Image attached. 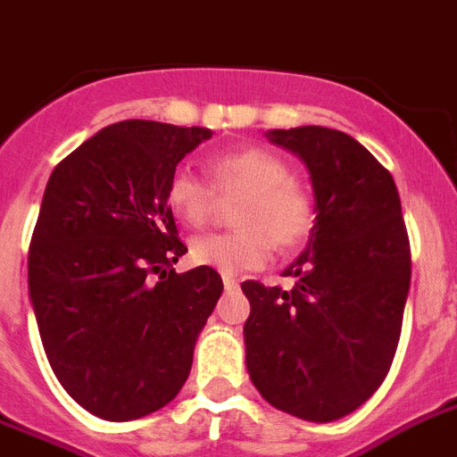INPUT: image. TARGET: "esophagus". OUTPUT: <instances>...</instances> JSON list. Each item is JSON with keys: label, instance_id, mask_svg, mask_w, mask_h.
<instances>
[{"label": "esophagus", "instance_id": "1", "mask_svg": "<svg viewBox=\"0 0 457 457\" xmlns=\"http://www.w3.org/2000/svg\"><path fill=\"white\" fill-rule=\"evenodd\" d=\"M222 287H225V291H237V288H239V281L232 279V277H222Z\"/></svg>", "mask_w": 457, "mask_h": 457}]
</instances>
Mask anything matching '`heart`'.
I'll list each match as a JSON object with an SVG mask.
<instances>
[{
    "mask_svg": "<svg viewBox=\"0 0 457 457\" xmlns=\"http://www.w3.org/2000/svg\"><path fill=\"white\" fill-rule=\"evenodd\" d=\"M209 173L218 195H244L235 211V232L199 235L190 244L192 262L220 274L261 270L270 262L274 244L281 251L298 248L314 228L312 195L291 178L279 154L265 147H241L209 159ZM216 195L209 183L178 169L166 185L170 213L185 225H202Z\"/></svg>",
    "mask_w": 457,
    "mask_h": 457,
    "instance_id": "heart-1",
    "label": "heart"
}]
</instances>
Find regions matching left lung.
<instances>
[{
	"instance_id": "1",
	"label": "left lung",
	"mask_w": 457,
	"mask_h": 457,
	"mask_svg": "<svg viewBox=\"0 0 457 457\" xmlns=\"http://www.w3.org/2000/svg\"><path fill=\"white\" fill-rule=\"evenodd\" d=\"M307 166L314 228L284 270L295 287L244 281L251 383L310 422L357 411L387 376L411 287V248L395 178L361 143L326 126L267 131Z\"/></svg>"
}]
</instances>
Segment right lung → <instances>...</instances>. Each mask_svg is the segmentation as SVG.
<instances>
[{
	"label": "right lung",
	"mask_w": 457,
	"mask_h": 457,
	"mask_svg": "<svg viewBox=\"0 0 457 457\" xmlns=\"http://www.w3.org/2000/svg\"><path fill=\"white\" fill-rule=\"evenodd\" d=\"M211 136L120 121L48 178L29 244V303L55 378L103 420H136L180 392L220 298L213 267H170L187 246L166 204L180 159Z\"/></svg>",
	"instance_id": "right-lung-1"
}]
</instances>
